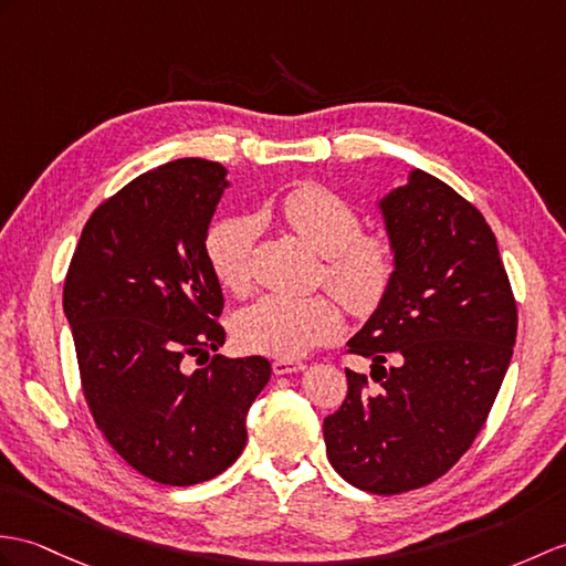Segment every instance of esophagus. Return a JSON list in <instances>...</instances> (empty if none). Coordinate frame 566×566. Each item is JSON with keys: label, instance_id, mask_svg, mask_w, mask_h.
Returning a JSON list of instances; mask_svg holds the SVG:
<instances>
[{"label": "esophagus", "instance_id": "34e87169", "mask_svg": "<svg viewBox=\"0 0 566 566\" xmlns=\"http://www.w3.org/2000/svg\"><path fill=\"white\" fill-rule=\"evenodd\" d=\"M304 369H306V364L298 361V359H277V361H272V371L277 374V376L298 374V371H304Z\"/></svg>", "mask_w": 566, "mask_h": 566}]
</instances>
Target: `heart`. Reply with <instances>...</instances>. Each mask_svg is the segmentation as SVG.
<instances>
[{
    "label": "heart",
    "mask_w": 566,
    "mask_h": 566,
    "mask_svg": "<svg viewBox=\"0 0 566 566\" xmlns=\"http://www.w3.org/2000/svg\"><path fill=\"white\" fill-rule=\"evenodd\" d=\"M280 217L301 241L325 258L323 277L354 315H369L390 292L396 248L380 231H361V217L331 188L304 182L289 190L277 209L255 217H227L207 231L205 255L221 286L245 294L253 282L258 223ZM343 311L333 296L268 294L235 318V337L248 349L292 359L343 333Z\"/></svg>",
    "instance_id": "1"
}]
</instances>
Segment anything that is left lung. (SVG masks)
<instances>
[{"mask_svg": "<svg viewBox=\"0 0 566 566\" xmlns=\"http://www.w3.org/2000/svg\"><path fill=\"white\" fill-rule=\"evenodd\" d=\"M380 212L396 277L347 343L371 359L376 386L347 369V398L323 437L354 488L402 494L446 475L488 422L518 313L490 223L451 186L415 168Z\"/></svg>", "mask_w": 566, "mask_h": 566, "instance_id": "1", "label": "left lung"}]
</instances>
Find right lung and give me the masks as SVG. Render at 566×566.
Masks as SVG:
<instances>
[{
    "label": "right lung",
    "instance_id": "obj_1",
    "mask_svg": "<svg viewBox=\"0 0 566 566\" xmlns=\"http://www.w3.org/2000/svg\"><path fill=\"white\" fill-rule=\"evenodd\" d=\"M227 186L217 161L147 170L94 209L64 280L96 427L123 461L170 488L212 480L241 455L245 415L272 371L265 357H209L227 333L205 239Z\"/></svg>",
    "mask_w": 566,
    "mask_h": 566
}]
</instances>
